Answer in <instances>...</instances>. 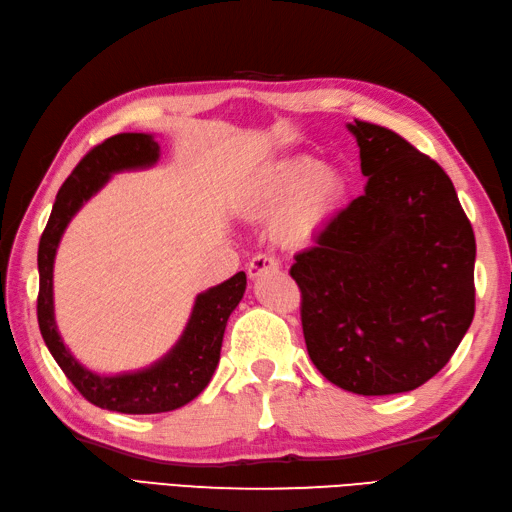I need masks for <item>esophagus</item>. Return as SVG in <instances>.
I'll list each match as a JSON object with an SVG mask.
<instances>
[{"mask_svg":"<svg viewBox=\"0 0 512 512\" xmlns=\"http://www.w3.org/2000/svg\"><path fill=\"white\" fill-rule=\"evenodd\" d=\"M278 267H280V263H278L276 256H271V254H256V256L247 263V274H249V278H256V276L263 274V271L278 269Z\"/></svg>","mask_w":512,"mask_h":512,"instance_id":"obj_1","label":"esophagus"}]
</instances>
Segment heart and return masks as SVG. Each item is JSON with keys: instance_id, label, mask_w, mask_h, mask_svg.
<instances>
[{"instance_id": "obj_1", "label": "heart", "mask_w": 512, "mask_h": 512, "mask_svg": "<svg viewBox=\"0 0 512 512\" xmlns=\"http://www.w3.org/2000/svg\"><path fill=\"white\" fill-rule=\"evenodd\" d=\"M342 198V181L336 172L320 168L314 159L300 156L276 165L252 192V205L260 212H280L289 207L283 229L289 241H307Z\"/></svg>"}]
</instances>
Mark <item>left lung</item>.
Wrapping results in <instances>:
<instances>
[{"mask_svg":"<svg viewBox=\"0 0 512 512\" xmlns=\"http://www.w3.org/2000/svg\"><path fill=\"white\" fill-rule=\"evenodd\" d=\"M367 176L316 245L296 254L300 320L316 369L358 395L422 387L475 316V234L448 174L398 132L349 125Z\"/></svg>","mask_w":512,"mask_h":512,"instance_id":"obj_1","label":"left lung"}]
</instances>
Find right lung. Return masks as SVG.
Instances as JSON below:
<instances>
[{
	"label": "right lung",
	"instance_id": "add662e5",
	"mask_svg": "<svg viewBox=\"0 0 512 512\" xmlns=\"http://www.w3.org/2000/svg\"><path fill=\"white\" fill-rule=\"evenodd\" d=\"M156 159H159V143L150 134L123 132L95 145L77 163V168L70 172L66 183L57 192L37 254V320L52 358L90 404L130 415L174 411L194 400L207 387L218 358H221L227 318L241 302L247 287L245 271H238L225 283L198 296L179 344L161 362L145 371L97 375L83 369L70 356L57 331L55 311H52V263H55L59 238L83 201L99 192L112 172L148 168L156 163Z\"/></svg>",
	"mask_w": 512,
	"mask_h": 512
}]
</instances>
